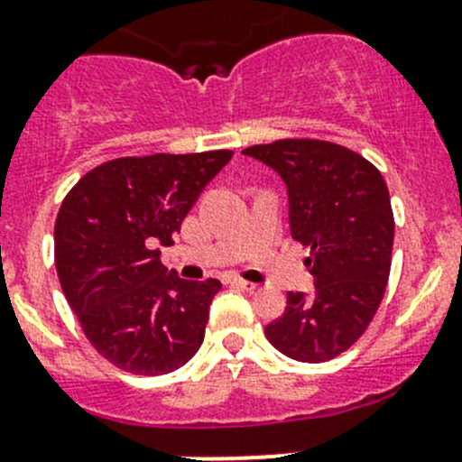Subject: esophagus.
Here are the masks:
<instances>
[{"label":"esophagus","instance_id":"34e87169","mask_svg":"<svg viewBox=\"0 0 462 462\" xmlns=\"http://www.w3.org/2000/svg\"><path fill=\"white\" fill-rule=\"evenodd\" d=\"M223 282H226V284H230V286H236V289H244V291L257 289V284H253V282H245V280H241V277H235V275H227Z\"/></svg>","mask_w":462,"mask_h":462}]
</instances>
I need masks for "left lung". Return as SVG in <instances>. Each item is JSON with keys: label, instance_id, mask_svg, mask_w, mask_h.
<instances>
[{"label": "left lung", "instance_id": "8db88e82", "mask_svg": "<svg viewBox=\"0 0 462 462\" xmlns=\"http://www.w3.org/2000/svg\"><path fill=\"white\" fill-rule=\"evenodd\" d=\"M275 169L289 189L291 235L311 250L304 259L316 293H286V309L266 325L275 350L322 364L361 338L391 275V194L373 162L322 140H277L244 151Z\"/></svg>", "mask_w": 462, "mask_h": 462}]
</instances>
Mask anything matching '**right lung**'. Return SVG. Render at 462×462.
<instances>
[{
  "label": "right lung",
  "mask_w": 462,
  "mask_h": 462,
  "mask_svg": "<svg viewBox=\"0 0 462 462\" xmlns=\"http://www.w3.org/2000/svg\"><path fill=\"white\" fill-rule=\"evenodd\" d=\"M232 151L117 158L85 173L62 200L53 259L94 350L131 374L185 365L205 338L218 280L187 282L162 266L200 191Z\"/></svg>",
  "instance_id": "obj_1"
}]
</instances>
